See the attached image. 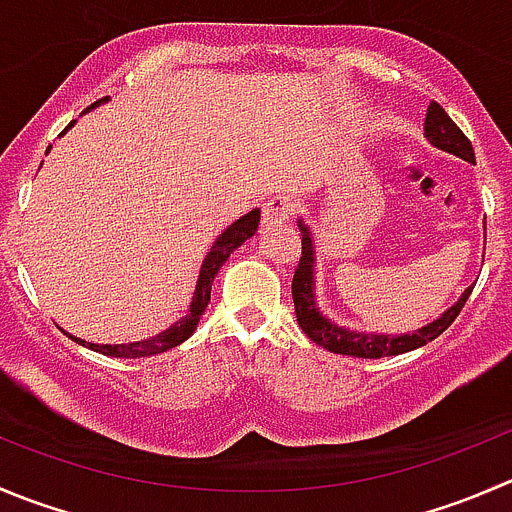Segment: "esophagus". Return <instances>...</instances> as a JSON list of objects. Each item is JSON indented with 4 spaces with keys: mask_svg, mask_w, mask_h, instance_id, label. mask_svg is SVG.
I'll use <instances>...</instances> for the list:
<instances>
[{
    "mask_svg": "<svg viewBox=\"0 0 512 512\" xmlns=\"http://www.w3.org/2000/svg\"><path fill=\"white\" fill-rule=\"evenodd\" d=\"M295 210H297V200H292V197L287 195L272 197V200H267L265 205H262V227L270 230V227L282 225L287 217L295 215Z\"/></svg>",
    "mask_w": 512,
    "mask_h": 512,
    "instance_id": "1",
    "label": "esophagus"
}]
</instances>
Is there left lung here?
Segmentation results:
<instances>
[{
    "label": "left lung",
    "instance_id": "1",
    "mask_svg": "<svg viewBox=\"0 0 512 512\" xmlns=\"http://www.w3.org/2000/svg\"><path fill=\"white\" fill-rule=\"evenodd\" d=\"M425 135L433 142L435 147L445 152H453V155L463 157V160L475 162L473 145H470L468 137L463 135L458 124L448 117L443 107L438 102H433L428 107V117H425ZM302 230V257L295 267V275H292V302H295V315L300 322L302 332L310 337L315 345L325 347V350L337 352V355H350V357H390V355H403V352L415 350V347H423L428 342H433L435 337L443 335L450 325H453L455 317L463 310L465 300L470 297L473 287L463 292L458 302L450 307L448 312H443V317H438L430 325L420 327L413 335H367V332H352L345 327H337L335 322H330L327 317H322L320 307L315 302V277H312V267H315V252H312V237L310 230L300 222Z\"/></svg>",
    "mask_w": 512,
    "mask_h": 512
}]
</instances>
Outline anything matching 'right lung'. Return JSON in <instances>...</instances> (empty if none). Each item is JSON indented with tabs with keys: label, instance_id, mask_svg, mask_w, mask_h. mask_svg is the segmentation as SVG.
I'll return each instance as SVG.
<instances>
[{
	"label": "right lung",
	"instance_id": "1",
	"mask_svg": "<svg viewBox=\"0 0 512 512\" xmlns=\"http://www.w3.org/2000/svg\"><path fill=\"white\" fill-rule=\"evenodd\" d=\"M104 99H99V102H104ZM99 102H94V104H99ZM72 124H69V127H72ZM257 225H260V210H252V212H247L245 217H240L237 222H232V225L227 227L220 237H217V242L212 245V250L207 252L205 265H202V270H200V280H197V290H195V297H192L190 312H187L180 322H175L170 330L160 332V335L150 337V340L130 342V345H94V342H87L89 350L102 352V355H109V357H127V360H132V357L160 355V352H167V350H172V347L180 345V342H185L187 337L195 332L197 322H200V315L205 312L207 302H210L212 282H215L217 270L225 265L227 257H230L232 252L242 245V242L250 240V237L255 235ZM74 342L84 345V342L77 340V337H74Z\"/></svg>",
	"mask_w": 512,
	"mask_h": 512
}]
</instances>
